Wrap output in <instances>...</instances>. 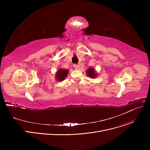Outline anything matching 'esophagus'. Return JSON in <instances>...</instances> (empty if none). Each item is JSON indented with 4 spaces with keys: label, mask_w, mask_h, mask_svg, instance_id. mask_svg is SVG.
<instances>
[{
    "label": "esophagus",
    "mask_w": 150,
    "mask_h": 150,
    "mask_svg": "<svg viewBox=\"0 0 150 150\" xmlns=\"http://www.w3.org/2000/svg\"><path fill=\"white\" fill-rule=\"evenodd\" d=\"M74 68L76 69H78L79 68V65H77V64H74Z\"/></svg>",
    "instance_id": "34e87169"
}]
</instances>
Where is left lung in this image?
<instances>
[{
  "mask_svg": "<svg viewBox=\"0 0 150 150\" xmlns=\"http://www.w3.org/2000/svg\"><path fill=\"white\" fill-rule=\"evenodd\" d=\"M87 74L91 78H95L97 76V74L96 72L95 69L93 68H88V70L87 71Z\"/></svg>",
  "mask_w": 150,
  "mask_h": 150,
  "instance_id": "left-lung-1",
  "label": "left lung"
}]
</instances>
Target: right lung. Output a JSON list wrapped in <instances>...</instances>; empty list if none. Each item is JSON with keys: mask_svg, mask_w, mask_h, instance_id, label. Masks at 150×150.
Returning a JSON list of instances; mask_svg holds the SVG:
<instances>
[{"mask_svg": "<svg viewBox=\"0 0 150 150\" xmlns=\"http://www.w3.org/2000/svg\"><path fill=\"white\" fill-rule=\"evenodd\" d=\"M69 73V70L60 69L56 74V79L57 81H62L65 79Z\"/></svg>", "mask_w": 150, "mask_h": 150, "instance_id": "1", "label": "right lung"}]
</instances>
